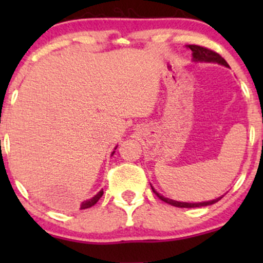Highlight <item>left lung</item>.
<instances>
[{
    "instance_id": "obj_1",
    "label": "left lung",
    "mask_w": 263,
    "mask_h": 263,
    "mask_svg": "<svg viewBox=\"0 0 263 263\" xmlns=\"http://www.w3.org/2000/svg\"><path fill=\"white\" fill-rule=\"evenodd\" d=\"M188 48L193 52V59H194L195 62H213V63H219V64H221V65L229 66L228 63H226V60L222 58L219 53L214 52V50L209 49V48H205V47H201V45H195V44H189ZM152 190L157 197L161 199V200L164 201V203H168V204L173 205V206H178V208L206 206V205L215 204L216 201H219L220 199L222 198V197H220L218 199H215V200L204 201V203H182V201H176V200H172V199L162 197V195L158 194V193H157L153 188H152Z\"/></svg>"
}]
</instances>
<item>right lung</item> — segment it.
Listing matches in <instances>:
<instances>
[{
	"label": "right lung",
	"mask_w": 263,
	"mask_h": 263,
	"mask_svg": "<svg viewBox=\"0 0 263 263\" xmlns=\"http://www.w3.org/2000/svg\"><path fill=\"white\" fill-rule=\"evenodd\" d=\"M114 153L115 152H112V155H114ZM102 194H104V192H102V190H100V192H99L98 194H96L93 198L89 199V200L83 201V203H81V205H80V209H87V208H91L92 205H95L96 203H98L99 199L102 197Z\"/></svg>",
	"instance_id": "1"
}]
</instances>
